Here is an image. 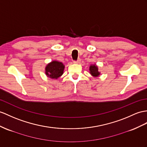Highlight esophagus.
<instances>
[{"label":"esophagus","instance_id":"34e87169","mask_svg":"<svg viewBox=\"0 0 147 147\" xmlns=\"http://www.w3.org/2000/svg\"><path fill=\"white\" fill-rule=\"evenodd\" d=\"M80 61H81V60H80V59H78L77 61H74V63H80Z\"/></svg>","mask_w":147,"mask_h":147}]
</instances>
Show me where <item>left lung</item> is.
Returning a JSON list of instances; mask_svg holds the SVG:
<instances>
[{
	"mask_svg": "<svg viewBox=\"0 0 147 147\" xmlns=\"http://www.w3.org/2000/svg\"><path fill=\"white\" fill-rule=\"evenodd\" d=\"M89 70H90L91 76L94 77H98L100 75V72L98 71V68L95 63L90 65V67H89Z\"/></svg>",
	"mask_w": 147,
	"mask_h": 147,
	"instance_id": "left-lung-1",
	"label": "left lung"
}]
</instances>
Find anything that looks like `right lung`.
Segmentation results:
<instances>
[{"instance_id": "1", "label": "right lung", "mask_w": 147, "mask_h": 147, "mask_svg": "<svg viewBox=\"0 0 147 147\" xmlns=\"http://www.w3.org/2000/svg\"><path fill=\"white\" fill-rule=\"evenodd\" d=\"M65 65L62 62L53 60L49 63L45 68V73L47 77L52 79H58L62 76Z\"/></svg>"}]
</instances>
